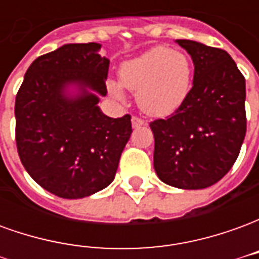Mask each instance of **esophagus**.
Instances as JSON below:
<instances>
[{"mask_svg":"<svg viewBox=\"0 0 259 259\" xmlns=\"http://www.w3.org/2000/svg\"><path fill=\"white\" fill-rule=\"evenodd\" d=\"M144 123H146V122H144L143 119L137 118V116H133V118H132V126H133V127H140V126H143Z\"/></svg>","mask_w":259,"mask_h":259,"instance_id":"esophagus-1","label":"esophagus"}]
</instances>
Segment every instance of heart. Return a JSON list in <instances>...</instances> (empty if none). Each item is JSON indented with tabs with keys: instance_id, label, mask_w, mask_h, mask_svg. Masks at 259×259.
<instances>
[{
	"instance_id": "1",
	"label": "heart",
	"mask_w": 259,
	"mask_h": 259,
	"mask_svg": "<svg viewBox=\"0 0 259 259\" xmlns=\"http://www.w3.org/2000/svg\"><path fill=\"white\" fill-rule=\"evenodd\" d=\"M193 68L183 51L154 47L126 61L119 70V83L124 90L136 93V101L143 112L165 116L183 104L190 91ZM109 93L123 100V90L109 81Z\"/></svg>"
}]
</instances>
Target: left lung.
Instances as JSON below:
<instances>
[{
  "label": "left lung",
  "mask_w": 259,
  "mask_h": 259,
  "mask_svg": "<svg viewBox=\"0 0 259 259\" xmlns=\"http://www.w3.org/2000/svg\"><path fill=\"white\" fill-rule=\"evenodd\" d=\"M194 64L193 87L166 119L150 123L154 169L163 183L198 190L228 174L244 141L245 79L221 48L176 40Z\"/></svg>",
  "instance_id": "left-lung-1"
}]
</instances>
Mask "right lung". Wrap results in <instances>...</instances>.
Masks as SVG:
<instances>
[{"mask_svg":"<svg viewBox=\"0 0 259 259\" xmlns=\"http://www.w3.org/2000/svg\"><path fill=\"white\" fill-rule=\"evenodd\" d=\"M100 48L65 44L38 57L16 94L20 161L36 183L61 198H83L111 185L132 135L130 115L109 118L98 107L109 69Z\"/></svg>","mask_w":259,"mask_h":259,"instance_id":"obj_1","label":"right lung"}]
</instances>
